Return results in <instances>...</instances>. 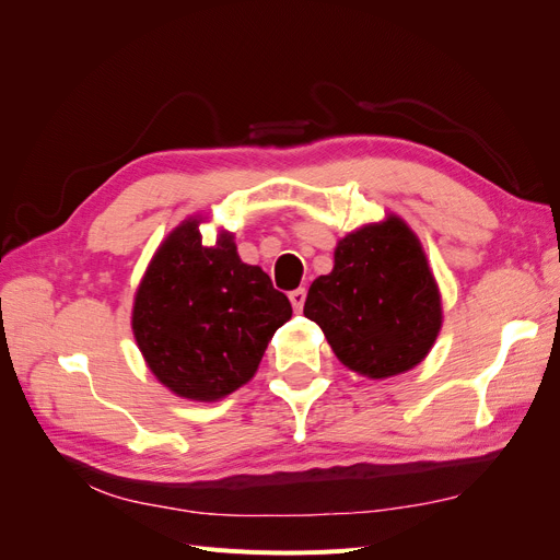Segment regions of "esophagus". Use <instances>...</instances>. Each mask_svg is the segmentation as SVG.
<instances>
[{"label": "esophagus", "instance_id": "obj_1", "mask_svg": "<svg viewBox=\"0 0 560 560\" xmlns=\"http://www.w3.org/2000/svg\"><path fill=\"white\" fill-rule=\"evenodd\" d=\"M290 301H292V306H294V311H296V313H301V308H303V303H306V290H303V287H299V290L290 292Z\"/></svg>", "mask_w": 560, "mask_h": 560}]
</instances>
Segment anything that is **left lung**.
<instances>
[{
    "mask_svg": "<svg viewBox=\"0 0 560 560\" xmlns=\"http://www.w3.org/2000/svg\"><path fill=\"white\" fill-rule=\"evenodd\" d=\"M317 322L343 366L366 378L406 374L442 331V294L418 235L397 214L336 243L334 268L308 290Z\"/></svg>",
    "mask_w": 560,
    "mask_h": 560,
    "instance_id": "left-lung-1",
    "label": "left lung"
}]
</instances>
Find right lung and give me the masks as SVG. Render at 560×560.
<instances>
[{
    "instance_id": "obj_1",
    "label": "right lung",
    "mask_w": 560,
    "mask_h": 560,
    "mask_svg": "<svg viewBox=\"0 0 560 560\" xmlns=\"http://www.w3.org/2000/svg\"><path fill=\"white\" fill-rule=\"evenodd\" d=\"M202 217L167 233L132 303V334L151 374L182 399L217 401L257 374L290 299L259 266L243 264L233 233L202 245Z\"/></svg>"
}]
</instances>
